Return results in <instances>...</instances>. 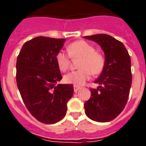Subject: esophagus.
I'll use <instances>...</instances> for the list:
<instances>
[{"instance_id":"esophagus-1","label":"esophagus","mask_w":146,"mask_h":146,"mask_svg":"<svg viewBox=\"0 0 146 146\" xmlns=\"http://www.w3.org/2000/svg\"><path fill=\"white\" fill-rule=\"evenodd\" d=\"M81 89V87L79 86H74V91L75 92H78L79 90Z\"/></svg>"}]
</instances>
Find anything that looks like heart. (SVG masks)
Returning a JSON list of instances; mask_svg holds the SVG:
<instances>
[{
	"label": "heart",
	"mask_w": 146,
	"mask_h": 146,
	"mask_svg": "<svg viewBox=\"0 0 146 146\" xmlns=\"http://www.w3.org/2000/svg\"><path fill=\"white\" fill-rule=\"evenodd\" d=\"M67 55L59 52L56 55V62L61 71L68 70L71 64V57L73 60L80 59L78 64L79 70L69 72L64 75V80L69 84L77 86H82L89 78L91 73L98 75L103 71L104 67V56L102 53L96 51L95 47L86 41H76L68 46Z\"/></svg>",
	"instance_id": "heart-1"
}]
</instances>
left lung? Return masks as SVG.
<instances>
[{
	"label": "left lung",
	"mask_w": 146,
	"mask_h": 146,
	"mask_svg": "<svg viewBox=\"0 0 146 146\" xmlns=\"http://www.w3.org/2000/svg\"><path fill=\"white\" fill-rule=\"evenodd\" d=\"M84 38L97 42L105 55L104 69L94 82L99 86L90 89L91 97L85 102V112L92 120L108 122L120 114L127 102L132 82L131 57L123 44L110 35Z\"/></svg>",
	"instance_id": "left-lung-1"
}]
</instances>
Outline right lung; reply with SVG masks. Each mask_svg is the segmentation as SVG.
Returning <instances> with one entry per match:
<instances>
[{
	"label": "right lung",
	"mask_w": 146,
	"mask_h": 146,
	"mask_svg": "<svg viewBox=\"0 0 146 146\" xmlns=\"http://www.w3.org/2000/svg\"><path fill=\"white\" fill-rule=\"evenodd\" d=\"M64 38L36 37L23 45L16 61V82L30 113L45 124L64 117L67 103L74 93L72 84H58L62 79L56 55Z\"/></svg>",
	"instance_id": "1"
}]
</instances>
